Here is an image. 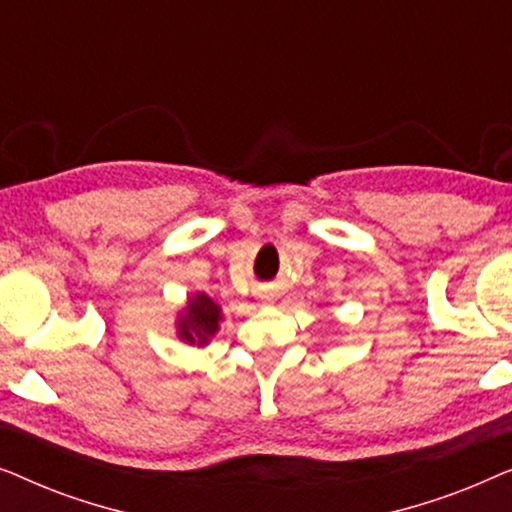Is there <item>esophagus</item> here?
<instances>
[{
  "mask_svg": "<svg viewBox=\"0 0 512 512\" xmlns=\"http://www.w3.org/2000/svg\"><path fill=\"white\" fill-rule=\"evenodd\" d=\"M261 300H263L265 305H270L272 303V296H270V293H261Z\"/></svg>",
  "mask_w": 512,
  "mask_h": 512,
  "instance_id": "34e87169",
  "label": "esophagus"
}]
</instances>
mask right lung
<instances>
[{"mask_svg": "<svg viewBox=\"0 0 512 512\" xmlns=\"http://www.w3.org/2000/svg\"><path fill=\"white\" fill-rule=\"evenodd\" d=\"M221 307L207 293H195L188 298L184 312L177 319V335L188 345L205 347L212 335L219 331Z\"/></svg>", "mask_w": 512, "mask_h": 512, "instance_id": "1", "label": "right lung"}]
</instances>
